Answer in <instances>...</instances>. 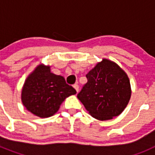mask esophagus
Wrapping results in <instances>:
<instances>
[{
  "mask_svg": "<svg viewBox=\"0 0 155 155\" xmlns=\"http://www.w3.org/2000/svg\"><path fill=\"white\" fill-rule=\"evenodd\" d=\"M74 89L76 90L77 92H78V91H79V86H78V84H74Z\"/></svg>",
  "mask_w": 155,
  "mask_h": 155,
  "instance_id": "esophagus-1",
  "label": "esophagus"
}]
</instances>
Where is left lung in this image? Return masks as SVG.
Returning <instances> with one entry per match:
<instances>
[{
    "label": "left lung",
    "instance_id": "1",
    "mask_svg": "<svg viewBox=\"0 0 155 155\" xmlns=\"http://www.w3.org/2000/svg\"><path fill=\"white\" fill-rule=\"evenodd\" d=\"M86 78L87 83L77 96L91 116L108 120L125 109L130 98V83L117 64L103 59Z\"/></svg>",
    "mask_w": 155,
    "mask_h": 155
}]
</instances>
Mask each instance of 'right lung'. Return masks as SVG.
Returning a JSON list of instances; mask_svg holds the SVG:
<instances>
[{
	"label": "right lung",
	"mask_w": 155,
	"mask_h": 155,
	"mask_svg": "<svg viewBox=\"0 0 155 155\" xmlns=\"http://www.w3.org/2000/svg\"><path fill=\"white\" fill-rule=\"evenodd\" d=\"M50 67L38 66L28 77L21 91V101L30 113L41 118L55 114L67 97L76 90L64 77L50 72Z\"/></svg>",
	"instance_id": "obj_1"
}]
</instances>
